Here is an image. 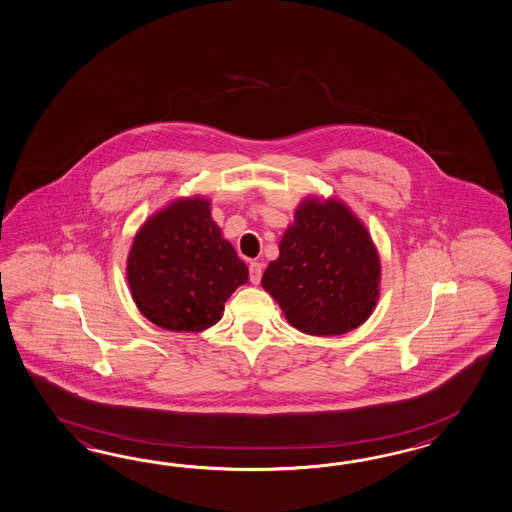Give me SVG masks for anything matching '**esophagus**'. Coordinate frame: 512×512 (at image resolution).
<instances>
[{
	"instance_id": "1",
	"label": "esophagus",
	"mask_w": 512,
	"mask_h": 512,
	"mask_svg": "<svg viewBox=\"0 0 512 512\" xmlns=\"http://www.w3.org/2000/svg\"><path fill=\"white\" fill-rule=\"evenodd\" d=\"M250 282L252 284H260L262 280L263 265L260 262H252L249 265Z\"/></svg>"
}]
</instances>
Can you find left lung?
Here are the masks:
<instances>
[{"label":"left lung","mask_w":512,"mask_h":512,"mask_svg":"<svg viewBox=\"0 0 512 512\" xmlns=\"http://www.w3.org/2000/svg\"><path fill=\"white\" fill-rule=\"evenodd\" d=\"M278 250L262 286L293 327L312 336H338L371 315L379 299V254L345 204L306 198Z\"/></svg>","instance_id":"obj_1"}]
</instances>
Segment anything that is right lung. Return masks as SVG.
I'll return each mask as SVG.
<instances>
[{"mask_svg":"<svg viewBox=\"0 0 512 512\" xmlns=\"http://www.w3.org/2000/svg\"><path fill=\"white\" fill-rule=\"evenodd\" d=\"M249 280L211 219L204 198L178 200L148 219L128 256V284L137 308L154 325L200 332L215 325L228 297Z\"/></svg>","mask_w":512,"mask_h":512,"instance_id":"1","label":"right lung"}]
</instances>
